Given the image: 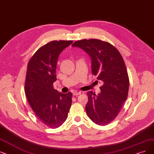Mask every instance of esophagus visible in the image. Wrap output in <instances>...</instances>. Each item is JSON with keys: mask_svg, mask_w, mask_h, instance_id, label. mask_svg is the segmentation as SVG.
Masks as SVG:
<instances>
[{"mask_svg": "<svg viewBox=\"0 0 154 154\" xmlns=\"http://www.w3.org/2000/svg\"><path fill=\"white\" fill-rule=\"evenodd\" d=\"M81 94H82L81 91H75V92H74V93H73V95L78 96L79 95H80Z\"/></svg>", "mask_w": 154, "mask_h": 154, "instance_id": "1", "label": "esophagus"}]
</instances>
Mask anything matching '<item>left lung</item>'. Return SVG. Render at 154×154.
<instances>
[{
	"label": "left lung",
	"mask_w": 154,
	"mask_h": 154,
	"mask_svg": "<svg viewBox=\"0 0 154 154\" xmlns=\"http://www.w3.org/2000/svg\"><path fill=\"white\" fill-rule=\"evenodd\" d=\"M72 47L84 50L91 59V72L102 81L101 92L87 93L86 112L95 124L105 126L118 116L128 97L129 77L124 60L114 46L98 39H84Z\"/></svg>",
	"instance_id": "1"
}]
</instances>
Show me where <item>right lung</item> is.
I'll return each mask as SVG.
<instances>
[{
	"mask_svg": "<svg viewBox=\"0 0 154 154\" xmlns=\"http://www.w3.org/2000/svg\"><path fill=\"white\" fill-rule=\"evenodd\" d=\"M72 40H54L41 47L29 60L24 91L29 105L42 123L57 128L66 120L71 106L72 93L54 88L59 54Z\"/></svg>",
	"mask_w": 154,
	"mask_h": 154,
	"instance_id": "obj_1",
	"label": "right lung"
}]
</instances>
